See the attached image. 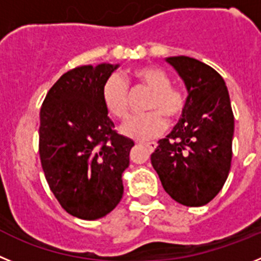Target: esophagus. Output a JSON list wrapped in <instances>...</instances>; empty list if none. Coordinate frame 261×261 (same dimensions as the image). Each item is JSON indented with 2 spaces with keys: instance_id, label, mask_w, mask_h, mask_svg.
<instances>
[{
  "instance_id": "obj_1",
  "label": "esophagus",
  "mask_w": 261,
  "mask_h": 261,
  "mask_svg": "<svg viewBox=\"0 0 261 261\" xmlns=\"http://www.w3.org/2000/svg\"><path fill=\"white\" fill-rule=\"evenodd\" d=\"M143 145H145V147L149 149V151H154L157 147V143L156 142H148V143H142Z\"/></svg>"
}]
</instances>
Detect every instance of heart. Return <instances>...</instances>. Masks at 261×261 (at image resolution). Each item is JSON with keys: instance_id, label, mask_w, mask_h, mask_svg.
Masks as SVG:
<instances>
[{"instance_id": "heart-1", "label": "heart", "mask_w": 261, "mask_h": 261, "mask_svg": "<svg viewBox=\"0 0 261 261\" xmlns=\"http://www.w3.org/2000/svg\"><path fill=\"white\" fill-rule=\"evenodd\" d=\"M126 82L152 90L148 98V113L140 114L123 126V133L138 140L153 139L168 127V118L178 121L189 108V93L180 86L171 84L169 72L156 65H143L130 70L123 79L112 75L102 84L101 98L108 113L119 121L130 116V92Z\"/></svg>"}]
</instances>
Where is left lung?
<instances>
[{"label": "left lung", "mask_w": 261, "mask_h": 261, "mask_svg": "<svg viewBox=\"0 0 261 261\" xmlns=\"http://www.w3.org/2000/svg\"><path fill=\"white\" fill-rule=\"evenodd\" d=\"M189 91V108L151 163L166 192L178 203L201 206L225 185L233 156L234 116L222 76L195 58L169 57Z\"/></svg>", "instance_id": "obj_1"}]
</instances>
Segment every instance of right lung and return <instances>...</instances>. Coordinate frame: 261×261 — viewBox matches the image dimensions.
I'll return each mask as SVG.
<instances>
[{
	"label": "right lung",
	"mask_w": 261,
	"mask_h": 261,
	"mask_svg": "<svg viewBox=\"0 0 261 261\" xmlns=\"http://www.w3.org/2000/svg\"><path fill=\"white\" fill-rule=\"evenodd\" d=\"M117 69L78 66L61 76L40 109L39 153L49 189L63 210L82 220L104 217L123 195L122 173L134 142L119 135L101 90Z\"/></svg>",
	"instance_id": "1"
}]
</instances>
